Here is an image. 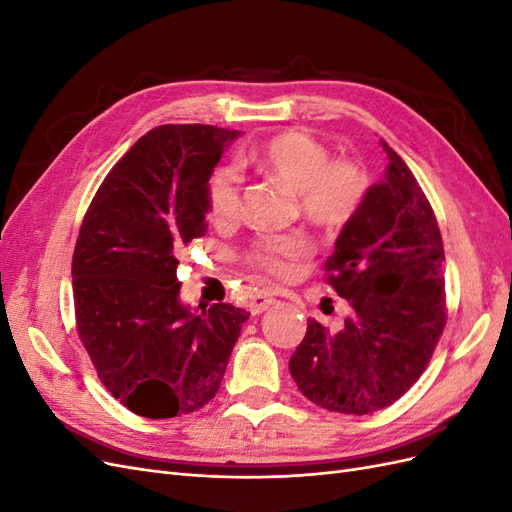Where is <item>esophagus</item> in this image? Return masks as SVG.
<instances>
[{
    "instance_id": "1",
    "label": "esophagus",
    "mask_w": 512,
    "mask_h": 512,
    "mask_svg": "<svg viewBox=\"0 0 512 512\" xmlns=\"http://www.w3.org/2000/svg\"><path fill=\"white\" fill-rule=\"evenodd\" d=\"M275 303V297L273 294H267V292H260V294H256V297H252L250 299V312L254 314V316H258V314H262V312H267V309L271 307Z\"/></svg>"
}]
</instances>
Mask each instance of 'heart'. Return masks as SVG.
Returning <instances> with one entry per match:
<instances>
[{
	"instance_id": "obj_1",
	"label": "heart",
	"mask_w": 512,
	"mask_h": 512,
	"mask_svg": "<svg viewBox=\"0 0 512 512\" xmlns=\"http://www.w3.org/2000/svg\"><path fill=\"white\" fill-rule=\"evenodd\" d=\"M247 162L299 196L309 222L327 230L344 228L359 213L367 194L365 170L352 160H331L329 149L301 130L277 134L252 151ZM207 211L215 226L232 224L241 211V175L235 166L215 168L207 181ZM312 252L303 235H271L254 243L250 267L277 280L294 273L297 262Z\"/></svg>"
}]
</instances>
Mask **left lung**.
I'll use <instances>...</instances> for the list:
<instances>
[{"label":"left lung","instance_id":"1","mask_svg":"<svg viewBox=\"0 0 512 512\" xmlns=\"http://www.w3.org/2000/svg\"><path fill=\"white\" fill-rule=\"evenodd\" d=\"M380 145L389 158L384 179L367 190L324 262L350 314L335 331L309 320L288 365L312 404L339 414L397 401L421 378L446 324L438 220L406 162Z\"/></svg>","mask_w":512,"mask_h":512}]
</instances>
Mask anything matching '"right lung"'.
Wrapping results in <instances>:
<instances>
[{"label": "right lung", "mask_w": 512, "mask_h": 512, "mask_svg": "<svg viewBox=\"0 0 512 512\" xmlns=\"http://www.w3.org/2000/svg\"><path fill=\"white\" fill-rule=\"evenodd\" d=\"M241 132L158 126L106 175L72 256L76 331L98 378L138 416L173 418L215 397L245 309L179 301V256L207 232V181Z\"/></svg>", "instance_id": "obj_1"}]
</instances>
